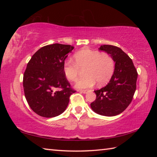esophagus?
Returning a JSON list of instances; mask_svg holds the SVG:
<instances>
[{
	"label": "esophagus",
	"instance_id": "obj_1",
	"mask_svg": "<svg viewBox=\"0 0 157 157\" xmlns=\"http://www.w3.org/2000/svg\"><path fill=\"white\" fill-rule=\"evenodd\" d=\"M78 91L83 93V94H86V93L87 92V90H78Z\"/></svg>",
	"mask_w": 157,
	"mask_h": 157
}]
</instances>
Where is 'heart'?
Masks as SVG:
<instances>
[{
	"instance_id": "1",
	"label": "heart",
	"mask_w": 157,
	"mask_h": 157,
	"mask_svg": "<svg viewBox=\"0 0 157 157\" xmlns=\"http://www.w3.org/2000/svg\"><path fill=\"white\" fill-rule=\"evenodd\" d=\"M74 62L66 61L63 66V72L70 82L78 80L81 71L84 77L77 82L76 87L79 89L90 88L95 83L104 85L112 77L115 62L113 57L107 52L84 48L73 55Z\"/></svg>"
}]
</instances>
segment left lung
I'll return each instance as SVG.
<instances>
[{
    "label": "left lung",
    "mask_w": 157,
    "mask_h": 157,
    "mask_svg": "<svg viewBox=\"0 0 157 157\" xmlns=\"http://www.w3.org/2000/svg\"><path fill=\"white\" fill-rule=\"evenodd\" d=\"M109 54L116 62L112 77L107 85L94 91L96 99L91 103L95 113L113 116L126 109L136 89L138 73L131 58L120 48L103 45L99 48Z\"/></svg>",
    "instance_id": "obj_1"
}]
</instances>
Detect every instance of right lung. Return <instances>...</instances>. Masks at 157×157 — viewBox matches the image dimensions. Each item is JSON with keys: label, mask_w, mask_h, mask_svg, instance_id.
I'll return each instance as SVG.
<instances>
[{"label": "right lung", "mask_w": 157, "mask_h": 157, "mask_svg": "<svg viewBox=\"0 0 157 157\" xmlns=\"http://www.w3.org/2000/svg\"><path fill=\"white\" fill-rule=\"evenodd\" d=\"M73 48L71 45H48L37 50L28 63L23 79L24 94L32 110L39 116L60 115L76 91L63 72L68 53Z\"/></svg>", "instance_id": "obj_1"}]
</instances>
